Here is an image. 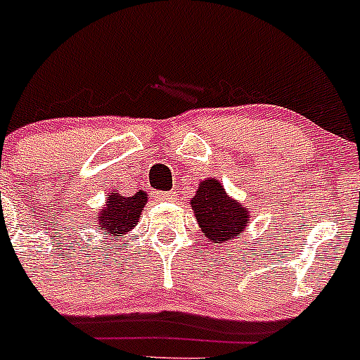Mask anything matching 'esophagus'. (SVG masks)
<instances>
[{"label": "esophagus", "instance_id": "1", "mask_svg": "<svg viewBox=\"0 0 360 360\" xmlns=\"http://www.w3.org/2000/svg\"><path fill=\"white\" fill-rule=\"evenodd\" d=\"M160 198H162L164 202H174L176 200V193L174 191H166V193L160 194Z\"/></svg>", "mask_w": 360, "mask_h": 360}]
</instances>
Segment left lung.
Returning <instances> with one entry per match:
<instances>
[{"mask_svg":"<svg viewBox=\"0 0 360 360\" xmlns=\"http://www.w3.org/2000/svg\"><path fill=\"white\" fill-rule=\"evenodd\" d=\"M191 207L203 236L217 246L245 236L253 217V210L230 196L219 180L212 176L198 184Z\"/></svg>","mask_w":360,"mask_h":360,"instance_id":"obj_1","label":"left lung"}]
</instances>
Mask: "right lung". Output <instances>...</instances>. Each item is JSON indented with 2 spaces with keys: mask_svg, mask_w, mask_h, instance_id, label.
Here are the masks:
<instances>
[{
  "mask_svg": "<svg viewBox=\"0 0 360 360\" xmlns=\"http://www.w3.org/2000/svg\"><path fill=\"white\" fill-rule=\"evenodd\" d=\"M146 202L148 194L144 191L135 193L134 196H124L120 191L112 189L103 205L92 217L101 239H105V243H114L115 237L128 236L139 223Z\"/></svg>",
  "mask_w": 360,
  "mask_h": 360,
  "instance_id": "obj_1",
  "label": "right lung"
}]
</instances>
